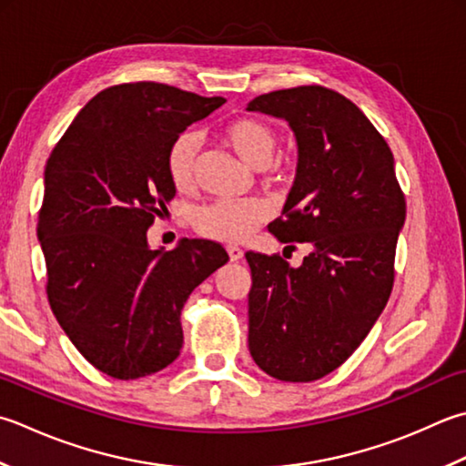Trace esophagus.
<instances>
[{"label": "esophagus", "instance_id": "obj_1", "mask_svg": "<svg viewBox=\"0 0 466 466\" xmlns=\"http://www.w3.org/2000/svg\"><path fill=\"white\" fill-rule=\"evenodd\" d=\"M228 254H230L232 262H238L244 258V250L238 248V246H228Z\"/></svg>", "mask_w": 466, "mask_h": 466}]
</instances>
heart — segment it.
Segmentation results:
<instances>
[{"mask_svg": "<svg viewBox=\"0 0 466 466\" xmlns=\"http://www.w3.org/2000/svg\"><path fill=\"white\" fill-rule=\"evenodd\" d=\"M224 137L230 147L248 163L262 169L275 157L277 133L270 125L252 116L236 118L226 127ZM199 137L191 131L176 137L167 151V173L179 191L194 186ZM268 218V208L258 199H218L196 209L194 226L206 238L240 242Z\"/></svg>", "mask_w": 466, "mask_h": 466, "instance_id": "heart-1", "label": "heart"}]
</instances>
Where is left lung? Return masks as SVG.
<instances>
[{"label": "left lung", "instance_id": "8db88e82", "mask_svg": "<svg viewBox=\"0 0 466 466\" xmlns=\"http://www.w3.org/2000/svg\"><path fill=\"white\" fill-rule=\"evenodd\" d=\"M246 108L285 118L295 133V184L268 230L311 246L299 268L277 254L246 252L248 348L268 376L313 381L339 368L384 311L404 194L384 137L335 90H275Z\"/></svg>", "mask_w": 466, "mask_h": 466}]
</instances>
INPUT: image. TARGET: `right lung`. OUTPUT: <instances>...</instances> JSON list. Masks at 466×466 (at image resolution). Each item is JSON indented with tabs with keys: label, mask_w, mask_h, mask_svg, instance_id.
Returning <instances> with one entry per match:
<instances>
[{
	"label": "right lung",
	"mask_w": 466,
	"mask_h": 466,
	"mask_svg": "<svg viewBox=\"0 0 466 466\" xmlns=\"http://www.w3.org/2000/svg\"><path fill=\"white\" fill-rule=\"evenodd\" d=\"M226 100L131 82L82 106L44 171L38 216L46 293L75 348L106 376L137 380L181 351V309L228 262L212 240L153 250L147 230L176 186L167 151Z\"/></svg>",
	"instance_id": "add662e5"
}]
</instances>
